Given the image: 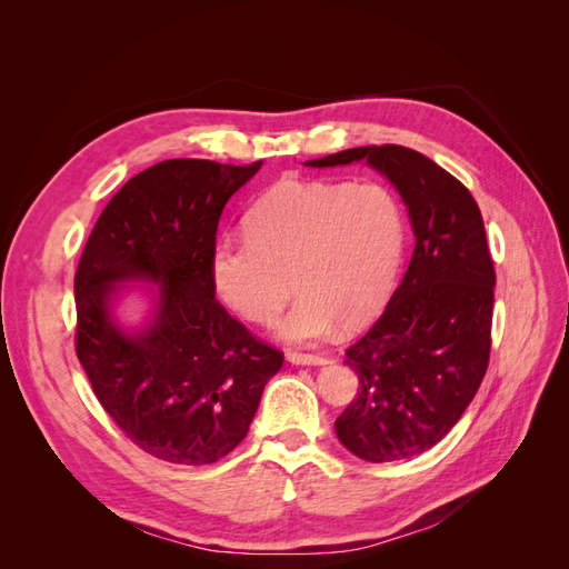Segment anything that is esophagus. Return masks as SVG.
Returning <instances> with one entry per match:
<instances>
[{
  "label": "esophagus",
  "instance_id": "obj_1",
  "mask_svg": "<svg viewBox=\"0 0 569 569\" xmlns=\"http://www.w3.org/2000/svg\"><path fill=\"white\" fill-rule=\"evenodd\" d=\"M287 360L295 366H325L327 358L322 353H301V351H287Z\"/></svg>",
  "mask_w": 569,
  "mask_h": 569
}]
</instances>
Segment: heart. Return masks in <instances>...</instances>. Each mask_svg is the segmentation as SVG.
<instances>
[{
  "instance_id": "heart-1",
  "label": "heart",
  "mask_w": 569,
  "mask_h": 569,
  "mask_svg": "<svg viewBox=\"0 0 569 569\" xmlns=\"http://www.w3.org/2000/svg\"><path fill=\"white\" fill-rule=\"evenodd\" d=\"M406 247L399 199L380 182L284 180L247 213V237H222L211 272L218 295L249 322L270 325L289 301L280 337L325 339L337 320L358 327L382 311Z\"/></svg>"
}]
</instances>
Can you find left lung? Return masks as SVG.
Returning a JSON list of instances; mask_svg holds the SVG:
<instances>
[{"instance_id": "left-lung-1", "label": "left lung", "mask_w": 569, "mask_h": 569, "mask_svg": "<svg viewBox=\"0 0 569 569\" xmlns=\"http://www.w3.org/2000/svg\"><path fill=\"white\" fill-rule=\"evenodd\" d=\"M368 161L399 189L416 232L410 266L385 313L347 349L358 391L335 422L370 462L425 453L451 432L485 380L496 270L470 189L399 144L356 147L313 168Z\"/></svg>"}]
</instances>
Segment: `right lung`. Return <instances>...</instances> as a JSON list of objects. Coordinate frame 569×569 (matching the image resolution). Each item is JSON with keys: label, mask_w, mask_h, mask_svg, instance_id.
Here are the masks:
<instances>
[{"label": "right lung", "mask_w": 569, "mask_h": 569, "mask_svg": "<svg viewBox=\"0 0 569 569\" xmlns=\"http://www.w3.org/2000/svg\"><path fill=\"white\" fill-rule=\"evenodd\" d=\"M261 161L170 159L130 178L101 211L76 270V353L123 435L153 458L211 465L249 432L284 353L216 299L211 258L228 199ZM159 281L158 316L128 336L114 284Z\"/></svg>", "instance_id": "right-lung-1"}]
</instances>
